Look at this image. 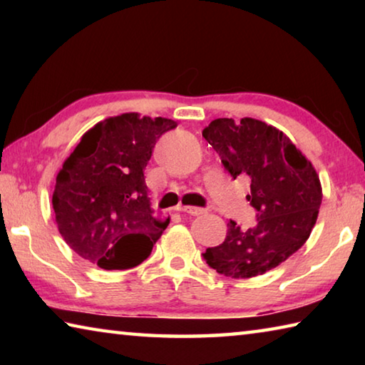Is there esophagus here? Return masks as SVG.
I'll return each mask as SVG.
<instances>
[{"label":"esophagus","instance_id":"esophagus-1","mask_svg":"<svg viewBox=\"0 0 365 365\" xmlns=\"http://www.w3.org/2000/svg\"><path fill=\"white\" fill-rule=\"evenodd\" d=\"M178 209H180L182 212H187V214H190V215H201V214L206 212V209L196 207V206H180Z\"/></svg>","mask_w":365,"mask_h":365}]
</instances>
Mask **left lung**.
Segmentation results:
<instances>
[{
  "mask_svg": "<svg viewBox=\"0 0 365 365\" xmlns=\"http://www.w3.org/2000/svg\"><path fill=\"white\" fill-rule=\"evenodd\" d=\"M233 178L251 180L246 196L257 224L242 230L227 224L224 243L207 248L209 267L232 279H251L298 251L316 225L322 187L316 169L285 133L262 120L215 119L202 130Z\"/></svg>",
  "mask_w": 365,
  "mask_h": 365,
  "instance_id": "8db88e82",
  "label": "left lung"
}]
</instances>
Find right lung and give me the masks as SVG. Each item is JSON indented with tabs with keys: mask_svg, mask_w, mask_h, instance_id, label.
<instances>
[{
	"mask_svg": "<svg viewBox=\"0 0 365 365\" xmlns=\"http://www.w3.org/2000/svg\"><path fill=\"white\" fill-rule=\"evenodd\" d=\"M175 127L172 119L127 113L83 135L53 193L59 233L78 256L104 270H123L151 255L169 219L153 217L145 168L160 135Z\"/></svg>",
	"mask_w": 365,
	"mask_h": 365,
	"instance_id": "1",
	"label": "right lung"
}]
</instances>
